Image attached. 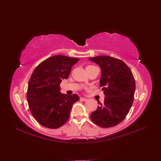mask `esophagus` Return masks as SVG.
<instances>
[{
  "mask_svg": "<svg viewBox=\"0 0 161 161\" xmlns=\"http://www.w3.org/2000/svg\"><path fill=\"white\" fill-rule=\"evenodd\" d=\"M80 100L84 101V102H85V101H87V99L86 98H84V97H81V98H80Z\"/></svg>",
  "mask_w": 161,
  "mask_h": 161,
  "instance_id": "34e87169",
  "label": "esophagus"
}]
</instances>
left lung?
<instances>
[{
    "label": "left lung",
    "mask_w": 161,
    "mask_h": 161,
    "mask_svg": "<svg viewBox=\"0 0 161 161\" xmlns=\"http://www.w3.org/2000/svg\"><path fill=\"white\" fill-rule=\"evenodd\" d=\"M101 69L100 86L105 95L104 102L90 115L91 120L103 128L120 123L130 111L133 103L136 83L133 74L123 61L109 57L89 58Z\"/></svg>",
    "instance_id": "obj_1"
}]
</instances>
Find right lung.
I'll use <instances>...</instances> for the list:
<instances>
[{"label": "right lung", "instance_id": "obj_1", "mask_svg": "<svg viewBox=\"0 0 161 161\" xmlns=\"http://www.w3.org/2000/svg\"><path fill=\"white\" fill-rule=\"evenodd\" d=\"M79 60L57 55L42 62L33 71L27 98L32 115L41 125L58 129L69 119L72 105L80 97L62 94L60 83L69 78L72 66Z\"/></svg>", "mask_w": 161, "mask_h": 161}]
</instances>
